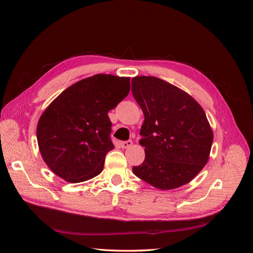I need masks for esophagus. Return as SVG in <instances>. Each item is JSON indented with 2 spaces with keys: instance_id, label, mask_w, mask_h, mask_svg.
Instances as JSON below:
<instances>
[{
  "instance_id": "esophagus-1",
  "label": "esophagus",
  "mask_w": 253,
  "mask_h": 253,
  "mask_svg": "<svg viewBox=\"0 0 253 253\" xmlns=\"http://www.w3.org/2000/svg\"><path fill=\"white\" fill-rule=\"evenodd\" d=\"M132 144H133V141H132V140L122 141V142L120 143V145H121V148H122V149H127V148H129V147H132Z\"/></svg>"
}]
</instances>
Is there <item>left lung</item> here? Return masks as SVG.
<instances>
[{
  "label": "left lung",
  "instance_id": "1",
  "mask_svg": "<svg viewBox=\"0 0 253 253\" xmlns=\"http://www.w3.org/2000/svg\"><path fill=\"white\" fill-rule=\"evenodd\" d=\"M132 93L144 115L139 143L145 153L134 174L160 190L186 185L210 157L213 132L205 111L185 90L157 77L132 78Z\"/></svg>",
  "mask_w": 253,
  "mask_h": 253
}]
</instances>
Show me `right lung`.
Masks as SVG:
<instances>
[{
    "mask_svg": "<svg viewBox=\"0 0 253 253\" xmlns=\"http://www.w3.org/2000/svg\"><path fill=\"white\" fill-rule=\"evenodd\" d=\"M129 77L97 74L63 90L42 113L37 139L44 163L67 182L99 175L114 149L108 116L127 96Z\"/></svg>",
    "mask_w": 253,
    "mask_h": 253,
    "instance_id": "right-lung-1",
    "label": "right lung"
}]
</instances>
